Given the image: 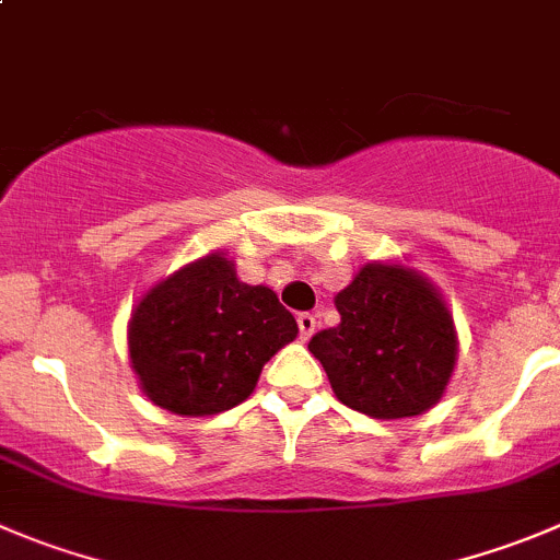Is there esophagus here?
Masks as SVG:
<instances>
[{
    "instance_id": "34e87169",
    "label": "esophagus",
    "mask_w": 560,
    "mask_h": 560,
    "mask_svg": "<svg viewBox=\"0 0 560 560\" xmlns=\"http://www.w3.org/2000/svg\"><path fill=\"white\" fill-rule=\"evenodd\" d=\"M296 324H300L302 340H307L313 332H316V316H313V313H300V316H296Z\"/></svg>"
}]
</instances>
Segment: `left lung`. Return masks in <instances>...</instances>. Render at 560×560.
I'll list each match as a JSON object with an SVG mask.
<instances>
[{
	"label": "left lung",
	"instance_id": "8db88e82",
	"mask_svg": "<svg viewBox=\"0 0 560 560\" xmlns=\"http://www.w3.org/2000/svg\"><path fill=\"white\" fill-rule=\"evenodd\" d=\"M338 327L307 349L338 401L380 420L423 415L456 365V329L434 285L398 264H365L335 296Z\"/></svg>",
	"mask_w": 560,
	"mask_h": 560
}]
</instances>
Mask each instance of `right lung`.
I'll return each mask as SVG.
<instances>
[{
    "label": "right lung",
    "instance_id": "obj_1",
    "mask_svg": "<svg viewBox=\"0 0 560 560\" xmlns=\"http://www.w3.org/2000/svg\"><path fill=\"white\" fill-rule=\"evenodd\" d=\"M296 332L275 291L242 283L233 260L211 253L137 302L129 357L156 407L203 418L242 404L264 365Z\"/></svg>",
    "mask_w": 560,
    "mask_h": 560
}]
</instances>
